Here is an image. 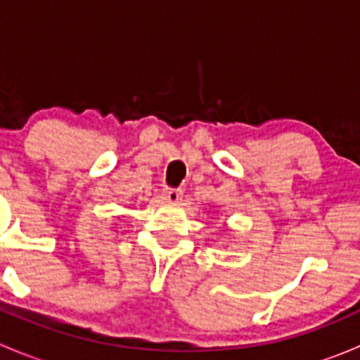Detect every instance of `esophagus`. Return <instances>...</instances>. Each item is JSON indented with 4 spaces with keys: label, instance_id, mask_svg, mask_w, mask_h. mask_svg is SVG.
<instances>
[{
    "label": "esophagus",
    "instance_id": "esophagus-1",
    "mask_svg": "<svg viewBox=\"0 0 360 360\" xmlns=\"http://www.w3.org/2000/svg\"><path fill=\"white\" fill-rule=\"evenodd\" d=\"M163 200L169 202V203H177L181 200V197H183V193H181V190H165L163 191Z\"/></svg>",
    "mask_w": 360,
    "mask_h": 360
}]
</instances>
